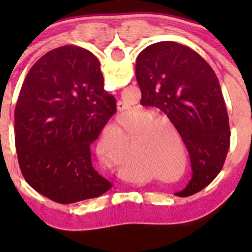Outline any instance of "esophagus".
Masks as SVG:
<instances>
[{
  "label": "esophagus",
  "instance_id": "obj_1",
  "mask_svg": "<svg viewBox=\"0 0 252 252\" xmlns=\"http://www.w3.org/2000/svg\"><path fill=\"white\" fill-rule=\"evenodd\" d=\"M117 108H118V111L126 110V103H124L123 101H119V102L117 103Z\"/></svg>",
  "mask_w": 252,
  "mask_h": 252
}]
</instances>
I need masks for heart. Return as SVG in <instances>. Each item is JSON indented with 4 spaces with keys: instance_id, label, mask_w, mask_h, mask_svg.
Instances as JSON below:
<instances>
[{
    "instance_id": "heart-1",
    "label": "heart",
    "mask_w": 252,
    "mask_h": 252,
    "mask_svg": "<svg viewBox=\"0 0 252 252\" xmlns=\"http://www.w3.org/2000/svg\"><path fill=\"white\" fill-rule=\"evenodd\" d=\"M136 158H138L140 155H135ZM157 156L161 161L164 162L167 167V171L174 172L177 171V167H179V162L182 161L180 159L179 154H177V150L172 146L171 144H167V142H163V144L158 145V150H157ZM126 171V169H123Z\"/></svg>"
}]
</instances>
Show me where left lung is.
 I'll use <instances>...</instances> for the list:
<instances>
[{
    "label": "left lung",
    "instance_id": "8db88e82",
    "mask_svg": "<svg viewBox=\"0 0 252 252\" xmlns=\"http://www.w3.org/2000/svg\"><path fill=\"white\" fill-rule=\"evenodd\" d=\"M135 75L141 105L164 112L189 151L191 179L177 195L199 192L222 171L230 145L229 118L215 72L190 47L161 41L139 53Z\"/></svg>",
    "mask_w": 252,
    "mask_h": 252
}]
</instances>
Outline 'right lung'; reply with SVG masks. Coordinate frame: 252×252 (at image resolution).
Segmentation results:
<instances>
[{"label":"right lung","mask_w":252,"mask_h":252,"mask_svg":"<svg viewBox=\"0 0 252 252\" xmlns=\"http://www.w3.org/2000/svg\"><path fill=\"white\" fill-rule=\"evenodd\" d=\"M100 62L85 48L42 56L24 79L14 112L16 150L28 184L58 204L94 199L112 188L91 161V144L116 113Z\"/></svg>","instance_id":"add662e5"}]
</instances>
